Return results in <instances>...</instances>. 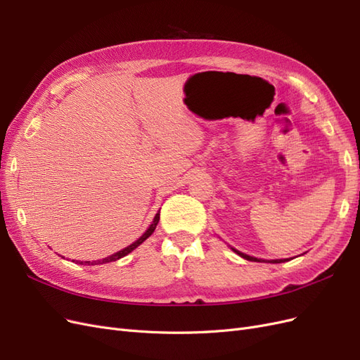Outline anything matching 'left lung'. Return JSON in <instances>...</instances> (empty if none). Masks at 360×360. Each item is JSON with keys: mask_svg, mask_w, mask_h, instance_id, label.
Listing matches in <instances>:
<instances>
[{"mask_svg": "<svg viewBox=\"0 0 360 360\" xmlns=\"http://www.w3.org/2000/svg\"><path fill=\"white\" fill-rule=\"evenodd\" d=\"M236 254H238L240 257H243L245 259H249V261H261V259H258V258H254V257H249V255H246V254H242V252H238V250H236V249H233ZM284 261H288V259H274V261H270V263H284Z\"/></svg>", "mask_w": 360, "mask_h": 360, "instance_id": "8db88e82", "label": "left lung"}]
</instances>
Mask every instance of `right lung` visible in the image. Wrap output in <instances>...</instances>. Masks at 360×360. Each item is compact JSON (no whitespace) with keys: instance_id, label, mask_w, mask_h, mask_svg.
Returning a JSON list of instances; mask_svg holds the SVG:
<instances>
[{"instance_id":"obj_1","label":"right lung","mask_w":360,"mask_h":360,"mask_svg":"<svg viewBox=\"0 0 360 360\" xmlns=\"http://www.w3.org/2000/svg\"><path fill=\"white\" fill-rule=\"evenodd\" d=\"M159 217H160V213L158 212L156 213V216H155V219H153V222H151V225L148 226V230L141 236L138 240L135 242V243H132L130 246H127V248H124L123 250H120V252H117V254H114V255H111V257H108V258H103V259H101V261H93L91 264H103V263H110V261H115V259H118V258H122V257H124V255H127L129 252H132V250L135 249V248H138L141 243H143L144 240H147V238L153 234V231H155V228H156V225H158V222H159ZM76 263H78V261H76ZM79 264H82V261H79ZM85 264H90V261H85Z\"/></svg>"}]
</instances>
